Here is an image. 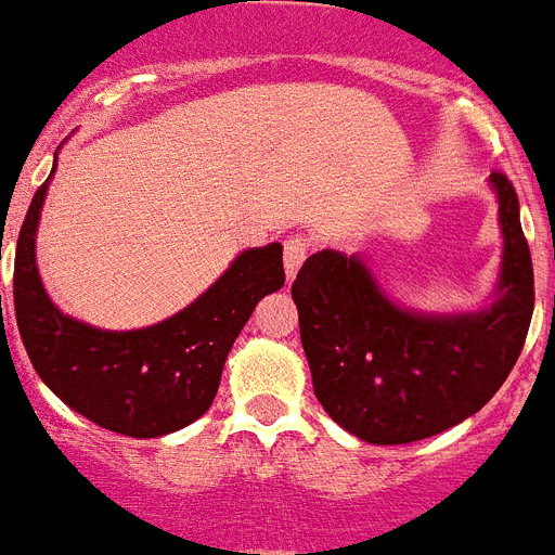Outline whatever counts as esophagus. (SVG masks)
I'll list each match as a JSON object with an SVG mask.
<instances>
[{"instance_id": "34e87169", "label": "esophagus", "mask_w": 555, "mask_h": 555, "mask_svg": "<svg viewBox=\"0 0 555 555\" xmlns=\"http://www.w3.org/2000/svg\"><path fill=\"white\" fill-rule=\"evenodd\" d=\"M310 254V240L301 234H293L285 240V270H287V279L296 276V270L301 268V262L307 259Z\"/></svg>"}]
</instances>
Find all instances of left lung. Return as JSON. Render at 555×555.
Instances as JSON below:
<instances>
[{"instance_id": "8db88e82", "label": "left lung", "mask_w": 555, "mask_h": 555, "mask_svg": "<svg viewBox=\"0 0 555 555\" xmlns=\"http://www.w3.org/2000/svg\"><path fill=\"white\" fill-rule=\"evenodd\" d=\"M505 234L491 310L428 319L398 310L356 256H307L291 293L324 412L366 443L400 446L477 414L514 370L533 315V262L519 197L491 171Z\"/></svg>"}]
</instances>
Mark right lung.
<instances>
[{
  "label": "right lung",
  "mask_w": 555,
  "mask_h": 555,
  "mask_svg": "<svg viewBox=\"0 0 555 555\" xmlns=\"http://www.w3.org/2000/svg\"><path fill=\"white\" fill-rule=\"evenodd\" d=\"M39 185L13 259L18 335L39 378L87 421L127 437H160L206 414L225 358L262 296L285 285L282 245L245 250L194 305L155 327L106 333L59 313L36 270Z\"/></svg>",
  "instance_id": "right-lung-1"
}]
</instances>
